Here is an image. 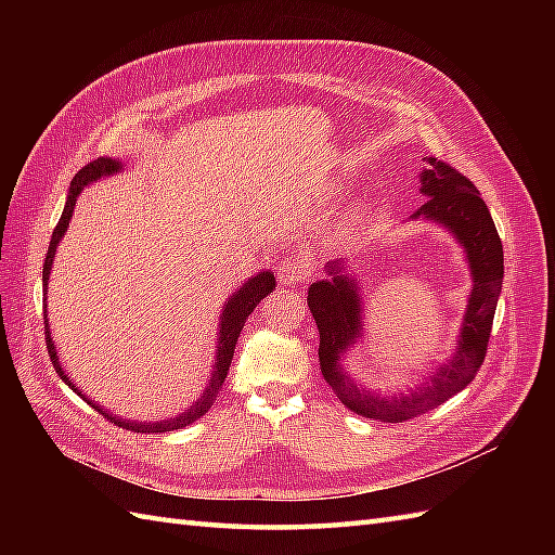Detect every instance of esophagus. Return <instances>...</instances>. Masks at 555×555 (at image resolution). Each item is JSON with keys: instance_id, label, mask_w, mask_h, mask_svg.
<instances>
[{"instance_id": "esophagus-1", "label": "esophagus", "mask_w": 555, "mask_h": 555, "mask_svg": "<svg viewBox=\"0 0 555 555\" xmlns=\"http://www.w3.org/2000/svg\"><path fill=\"white\" fill-rule=\"evenodd\" d=\"M275 273L282 284H296V282L308 278L310 263L306 259H298V257H284L282 261H278Z\"/></svg>"}]
</instances>
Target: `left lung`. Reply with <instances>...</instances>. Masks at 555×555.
<instances>
[{
    "instance_id": "obj_1",
    "label": "left lung",
    "mask_w": 555,
    "mask_h": 555,
    "mask_svg": "<svg viewBox=\"0 0 555 555\" xmlns=\"http://www.w3.org/2000/svg\"><path fill=\"white\" fill-rule=\"evenodd\" d=\"M426 164L428 171L422 173V192L428 198L412 217L414 220L424 217V220L440 222L459 238L467 251L475 282L467 300L459 349L451 361L438 367L430 382L418 386L410 396L389 400L363 391L340 367L343 351H347L361 333L357 284L343 275V263L333 261L328 263L331 280L314 282L308 289V308L319 328V365H322L326 384L351 412L379 418L386 424H400L426 414L463 391L475 379L486 359V349H489L502 275H505L502 241L473 180L438 157H428Z\"/></svg>"
}]
</instances>
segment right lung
Listing matches in <instances>:
<instances>
[{
	"mask_svg": "<svg viewBox=\"0 0 555 555\" xmlns=\"http://www.w3.org/2000/svg\"><path fill=\"white\" fill-rule=\"evenodd\" d=\"M120 171V162L115 159H108V157H99L94 162H90L86 169H80L76 173V178L72 180V188H69V196H66V206H64V212L60 217V222L53 231V238H50V245H48V251H46V261H43V287H48V278H50V266H53V259H55V249H57V243L62 241L66 227H69V220L74 215V206H76V198L80 194L82 188H88V184L96 178L102 176H111V173H117ZM275 289V278L271 273H259L257 278H251L249 282H245V287L233 294L231 300L227 304L224 312H222V324H220V347H217V363H215V371H212V377L208 382V389L204 391V396H201V400H196L194 405L176 416V418H169V422H157V424H137V422H125V418H117L113 414H108L106 410L96 408L92 400H88L86 396H82V391L78 389V386H74V382L64 375L62 365L57 361V351H55V345H53V338H50V331H48V319L43 314V324H46V345H48V354H50V361H53L55 365V373L66 382V386L69 389H74L82 400H88L90 405L102 412L111 424L120 426V428H127V430H133V433H166V430H178V428H184L190 426L192 422H196V418L204 416L212 402L217 400V396H220L222 391V384H224V377L229 373V365H231V359H233V349H236V343H238V335L245 326V319L251 314V310H255L259 306V300L266 298L268 294H271Z\"/></svg>",
	"mask_w": 555,
	"mask_h": 555,
	"instance_id": "right-lung-1",
	"label": "right lung"
}]
</instances>
